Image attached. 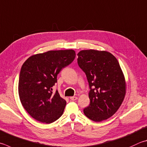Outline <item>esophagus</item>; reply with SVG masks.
<instances>
[{
	"label": "esophagus",
	"mask_w": 147,
	"mask_h": 147,
	"mask_svg": "<svg viewBox=\"0 0 147 147\" xmlns=\"http://www.w3.org/2000/svg\"><path fill=\"white\" fill-rule=\"evenodd\" d=\"M77 99H78V98H77L76 96H71V97H70V100H72V101H75Z\"/></svg>",
	"instance_id": "34e87169"
}]
</instances>
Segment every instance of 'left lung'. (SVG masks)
<instances>
[{
	"mask_svg": "<svg viewBox=\"0 0 147 147\" xmlns=\"http://www.w3.org/2000/svg\"><path fill=\"white\" fill-rule=\"evenodd\" d=\"M78 56V64L86 74L90 87V105L84 109V114L98 122L111 118L126 93V82L118 60L105 51L82 50Z\"/></svg>",
	"mask_w": 147,
	"mask_h": 147,
	"instance_id": "1",
	"label": "left lung"
}]
</instances>
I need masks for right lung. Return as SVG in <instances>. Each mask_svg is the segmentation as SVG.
Listing matches in <instances>:
<instances>
[{
    "instance_id": "add662e5",
    "label": "right lung",
    "mask_w": 147,
    "mask_h": 147,
    "mask_svg": "<svg viewBox=\"0 0 147 147\" xmlns=\"http://www.w3.org/2000/svg\"><path fill=\"white\" fill-rule=\"evenodd\" d=\"M76 57L73 49L49 51L28 58L21 68L18 94L25 110L32 118L51 123L62 115L66 101L58 92H53L57 75Z\"/></svg>"
}]
</instances>
